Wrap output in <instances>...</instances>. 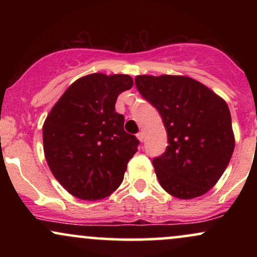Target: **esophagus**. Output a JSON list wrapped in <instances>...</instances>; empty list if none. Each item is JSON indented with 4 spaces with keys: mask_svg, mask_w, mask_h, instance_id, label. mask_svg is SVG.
Segmentation results:
<instances>
[{
    "mask_svg": "<svg viewBox=\"0 0 257 257\" xmlns=\"http://www.w3.org/2000/svg\"><path fill=\"white\" fill-rule=\"evenodd\" d=\"M137 137H138L139 140L141 141V143H143V141L145 140V135H144V133H143V132H139L138 134H137Z\"/></svg>",
    "mask_w": 257,
    "mask_h": 257,
    "instance_id": "34e87169",
    "label": "esophagus"
}]
</instances>
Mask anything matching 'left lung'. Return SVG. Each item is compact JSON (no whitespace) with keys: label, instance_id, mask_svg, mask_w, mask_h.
I'll return each instance as SVG.
<instances>
[{"label":"left lung","instance_id":"obj_1","mask_svg":"<svg viewBox=\"0 0 257 257\" xmlns=\"http://www.w3.org/2000/svg\"><path fill=\"white\" fill-rule=\"evenodd\" d=\"M135 85L167 129L169 145L152 161L159 184L176 198L203 196L219 181L234 150L226 101L186 76L140 75Z\"/></svg>","mask_w":257,"mask_h":257}]
</instances>
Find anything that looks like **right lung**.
<instances>
[{"mask_svg": "<svg viewBox=\"0 0 257 257\" xmlns=\"http://www.w3.org/2000/svg\"><path fill=\"white\" fill-rule=\"evenodd\" d=\"M132 87L128 75L84 76L65 90L44 120L47 163L72 196L102 199L122 184L139 140L124 131V117L114 104Z\"/></svg>", "mask_w": 257, "mask_h": 257, "instance_id": "right-lung-1", "label": "right lung"}]
</instances>
